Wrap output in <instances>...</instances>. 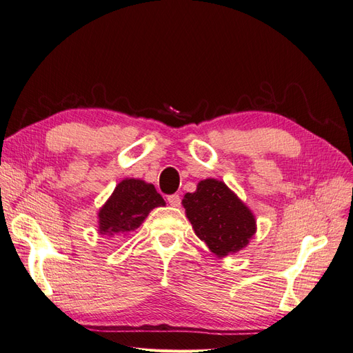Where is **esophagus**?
I'll return each mask as SVG.
<instances>
[{
    "mask_svg": "<svg viewBox=\"0 0 353 353\" xmlns=\"http://www.w3.org/2000/svg\"><path fill=\"white\" fill-rule=\"evenodd\" d=\"M168 203H169L170 206L179 208V205H181V196H179V194H172V196H169V197H168Z\"/></svg>",
    "mask_w": 353,
    "mask_h": 353,
    "instance_id": "34e87169",
    "label": "esophagus"
}]
</instances>
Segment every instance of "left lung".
<instances>
[{
  "mask_svg": "<svg viewBox=\"0 0 353 353\" xmlns=\"http://www.w3.org/2000/svg\"><path fill=\"white\" fill-rule=\"evenodd\" d=\"M183 206L196 236L218 258L244 249L256 232L253 212L219 179L200 181L194 193L184 196Z\"/></svg>",
  "mask_w": 353,
  "mask_h": 353,
  "instance_id": "8db88e82",
  "label": "left lung"
}]
</instances>
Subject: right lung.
I'll use <instances>...</instances> for the list:
<instances>
[{"label": "right lung", "instance_id": "add662e5", "mask_svg": "<svg viewBox=\"0 0 353 353\" xmlns=\"http://www.w3.org/2000/svg\"><path fill=\"white\" fill-rule=\"evenodd\" d=\"M165 205L153 184L125 178L99 210V232L109 237L126 236L140 227L154 208Z\"/></svg>", "mask_w": 353, "mask_h": 353}]
</instances>
